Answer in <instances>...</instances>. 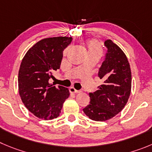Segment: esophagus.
I'll use <instances>...</instances> for the list:
<instances>
[{"instance_id":"34e87169","label":"esophagus","mask_w":152,"mask_h":152,"mask_svg":"<svg viewBox=\"0 0 152 152\" xmlns=\"http://www.w3.org/2000/svg\"><path fill=\"white\" fill-rule=\"evenodd\" d=\"M69 92H70V93H76V94H77V93H79V91L76 90V89H75L73 87H70V88H69Z\"/></svg>"}]
</instances>
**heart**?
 Segmentation results:
<instances>
[{"instance_id": "b5f03b06", "label": "heart", "mask_w": 152, "mask_h": 152, "mask_svg": "<svg viewBox=\"0 0 152 152\" xmlns=\"http://www.w3.org/2000/svg\"><path fill=\"white\" fill-rule=\"evenodd\" d=\"M89 51H99L100 52V46L97 41H91L88 44Z\"/></svg>"}]
</instances>
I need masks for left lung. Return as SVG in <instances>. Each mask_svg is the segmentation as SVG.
Here are the masks:
<instances>
[{
  "instance_id": "1",
  "label": "left lung",
  "mask_w": 152,
  "mask_h": 152,
  "mask_svg": "<svg viewBox=\"0 0 152 152\" xmlns=\"http://www.w3.org/2000/svg\"><path fill=\"white\" fill-rule=\"evenodd\" d=\"M104 46L107 52L98 71L103 83L95 92L89 93L90 103L83 109L89 118L97 121H106L118 114L131 91V71L125 54L111 39L105 41Z\"/></svg>"
}]
</instances>
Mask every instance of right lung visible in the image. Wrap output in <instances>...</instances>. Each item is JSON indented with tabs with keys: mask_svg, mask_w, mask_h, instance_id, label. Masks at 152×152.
<instances>
[{
	"mask_svg": "<svg viewBox=\"0 0 152 152\" xmlns=\"http://www.w3.org/2000/svg\"><path fill=\"white\" fill-rule=\"evenodd\" d=\"M72 37L46 38L37 42L25 54L18 71L19 95L27 109L35 116L51 120L60 115L68 88L49 83L53 72L60 69L63 51Z\"/></svg>",
	"mask_w": 152,
	"mask_h": 152,
	"instance_id": "1",
	"label": "right lung"
}]
</instances>
